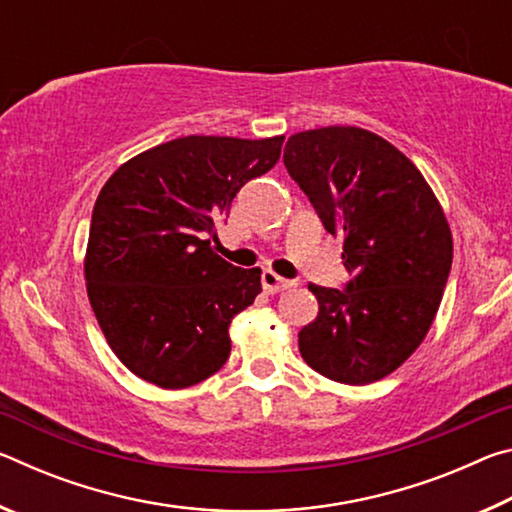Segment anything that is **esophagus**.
Listing matches in <instances>:
<instances>
[{"label": "esophagus", "mask_w": 512, "mask_h": 512, "mask_svg": "<svg viewBox=\"0 0 512 512\" xmlns=\"http://www.w3.org/2000/svg\"><path fill=\"white\" fill-rule=\"evenodd\" d=\"M293 280H284V277H280L273 271H264L262 273V287L266 293H280V291H287L293 287Z\"/></svg>", "instance_id": "1"}]
</instances>
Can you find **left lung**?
Masks as SVG:
<instances>
[{
  "label": "left lung",
  "instance_id": "obj_1",
  "mask_svg": "<svg viewBox=\"0 0 512 512\" xmlns=\"http://www.w3.org/2000/svg\"><path fill=\"white\" fill-rule=\"evenodd\" d=\"M284 167L343 237L352 273L345 289L309 284L318 316L298 334L302 359L341 384L384 379L418 350L443 300L454 255L443 207L418 167L366 128L291 135Z\"/></svg>",
  "mask_w": 512,
  "mask_h": 512
}]
</instances>
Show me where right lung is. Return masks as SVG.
Here are the masks:
<instances>
[{
  "label": "right lung",
  "mask_w": 512,
  "mask_h": 512,
  "mask_svg": "<svg viewBox=\"0 0 512 512\" xmlns=\"http://www.w3.org/2000/svg\"><path fill=\"white\" fill-rule=\"evenodd\" d=\"M266 140L189 135L135 155L94 203L85 282L110 350L149 384L194 386L230 357V323L262 291L259 268L214 253L232 198L280 160Z\"/></svg>",
  "instance_id": "right-lung-1"
}]
</instances>
